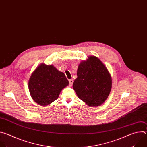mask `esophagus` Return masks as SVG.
I'll use <instances>...</instances> for the list:
<instances>
[{
  "label": "esophagus",
  "instance_id": "obj_1",
  "mask_svg": "<svg viewBox=\"0 0 147 147\" xmlns=\"http://www.w3.org/2000/svg\"><path fill=\"white\" fill-rule=\"evenodd\" d=\"M69 86H71L72 85L73 83H74V80H73V79H70V80H69Z\"/></svg>",
  "mask_w": 147,
  "mask_h": 147
}]
</instances>
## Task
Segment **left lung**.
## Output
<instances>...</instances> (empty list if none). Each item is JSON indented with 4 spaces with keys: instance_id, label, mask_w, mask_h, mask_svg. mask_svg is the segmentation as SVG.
Returning a JSON list of instances; mask_svg holds the SVG:
<instances>
[{
    "instance_id": "obj_1",
    "label": "left lung",
    "mask_w": 147,
    "mask_h": 147,
    "mask_svg": "<svg viewBox=\"0 0 147 147\" xmlns=\"http://www.w3.org/2000/svg\"><path fill=\"white\" fill-rule=\"evenodd\" d=\"M77 76L73 88L78 97L92 107L104 103L110 93L112 79L98 58L91 56L82 61L78 67Z\"/></svg>"
}]
</instances>
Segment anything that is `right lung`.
Instances as JSON below:
<instances>
[{
	"mask_svg": "<svg viewBox=\"0 0 147 147\" xmlns=\"http://www.w3.org/2000/svg\"><path fill=\"white\" fill-rule=\"evenodd\" d=\"M69 84L64 73L53 65L43 64L31 75L28 88L33 100L42 105H47L54 101L63 89Z\"/></svg>",
	"mask_w": 147,
	"mask_h": 147,
	"instance_id": "right-lung-1",
	"label": "right lung"
}]
</instances>
